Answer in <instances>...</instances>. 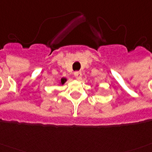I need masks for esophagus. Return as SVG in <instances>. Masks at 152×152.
I'll list each match as a JSON object with an SVG mask.
<instances>
[{
	"instance_id": "1",
	"label": "esophagus",
	"mask_w": 152,
	"mask_h": 152,
	"mask_svg": "<svg viewBox=\"0 0 152 152\" xmlns=\"http://www.w3.org/2000/svg\"><path fill=\"white\" fill-rule=\"evenodd\" d=\"M74 76H75V77H76L77 80H80V79H81V77H82V72L80 71L78 72H75V73H74Z\"/></svg>"
}]
</instances>
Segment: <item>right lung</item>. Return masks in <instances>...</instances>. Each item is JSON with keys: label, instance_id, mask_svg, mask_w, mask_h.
Here are the masks:
<instances>
[{"label": "right lung", "instance_id": "right-lung-1", "mask_svg": "<svg viewBox=\"0 0 152 152\" xmlns=\"http://www.w3.org/2000/svg\"><path fill=\"white\" fill-rule=\"evenodd\" d=\"M66 81H67V79H66V78H62L61 80V83H60V84L63 85V84H64V83H65Z\"/></svg>", "mask_w": 152, "mask_h": 152}]
</instances>
